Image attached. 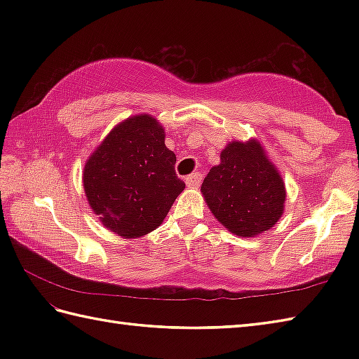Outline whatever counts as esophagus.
Returning <instances> with one entry per match:
<instances>
[{"mask_svg": "<svg viewBox=\"0 0 359 359\" xmlns=\"http://www.w3.org/2000/svg\"><path fill=\"white\" fill-rule=\"evenodd\" d=\"M185 182H187V185L191 187V188L199 187L201 182H202V174L201 172H194L191 175H188V177L185 179Z\"/></svg>", "mask_w": 359, "mask_h": 359, "instance_id": "obj_1", "label": "esophagus"}]
</instances>
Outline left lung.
<instances>
[{
	"instance_id": "obj_1",
	"label": "left lung",
	"mask_w": 359,
	"mask_h": 359,
	"mask_svg": "<svg viewBox=\"0 0 359 359\" xmlns=\"http://www.w3.org/2000/svg\"><path fill=\"white\" fill-rule=\"evenodd\" d=\"M210 211L241 238L269 231L285 208V184L261 142L231 140L202 184Z\"/></svg>"
}]
</instances>
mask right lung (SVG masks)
<instances>
[{
  "label": "right lung",
  "mask_w": 359,
  "mask_h": 359,
  "mask_svg": "<svg viewBox=\"0 0 359 359\" xmlns=\"http://www.w3.org/2000/svg\"><path fill=\"white\" fill-rule=\"evenodd\" d=\"M174 165L160 121L149 114L128 117L111 129L83 168L90 210L104 228L125 239L154 231L185 189Z\"/></svg>",
  "instance_id": "obj_1"
}]
</instances>
